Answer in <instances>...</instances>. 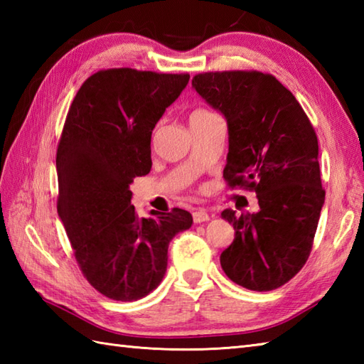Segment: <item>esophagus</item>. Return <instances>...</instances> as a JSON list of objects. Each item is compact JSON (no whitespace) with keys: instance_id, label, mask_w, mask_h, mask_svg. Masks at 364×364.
Wrapping results in <instances>:
<instances>
[{"instance_id":"34e87169","label":"esophagus","mask_w":364,"mask_h":364,"mask_svg":"<svg viewBox=\"0 0 364 364\" xmlns=\"http://www.w3.org/2000/svg\"><path fill=\"white\" fill-rule=\"evenodd\" d=\"M192 219H194L196 223H202L210 220V214H208L205 210H197L192 213Z\"/></svg>"}]
</instances>
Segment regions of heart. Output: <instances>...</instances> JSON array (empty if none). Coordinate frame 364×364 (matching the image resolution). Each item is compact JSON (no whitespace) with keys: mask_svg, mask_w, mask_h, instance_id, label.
Masks as SVG:
<instances>
[{"mask_svg":"<svg viewBox=\"0 0 364 364\" xmlns=\"http://www.w3.org/2000/svg\"><path fill=\"white\" fill-rule=\"evenodd\" d=\"M210 115H213V112L206 111V109H196L194 112L191 114L189 117V122H194V120H198V119H205V117H210Z\"/></svg>","mask_w":364,"mask_h":364,"instance_id":"heart-1","label":"heart"}]
</instances>
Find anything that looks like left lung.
Here are the masks:
<instances>
[{
    "label": "left lung",
    "mask_w": 364,
    "mask_h": 364,
    "mask_svg": "<svg viewBox=\"0 0 364 364\" xmlns=\"http://www.w3.org/2000/svg\"><path fill=\"white\" fill-rule=\"evenodd\" d=\"M192 87L227 120L223 178L231 188L257 192L259 205L253 214L222 211L235 241L222 252L220 266L242 288H280L310 257L326 202L318 137L296 97L272 75L200 73Z\"/></svg>",
    "instance_id": "1"
}]
</instances>
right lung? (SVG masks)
I'll return each instance as SVG.
<instances>
[{"label": "right lung", "mask_w": 364, "mask_h": 364, "mask_svg": "<svg viewBox=\"0 0 364 364\" xmlns=\"http://www.w3.org/2000/svg\"><path fill=\"white\" fill-rule=\"evenodd\" d=\"M189 75L109 68L84 81L58 145V214L84 277L103 296H149L167 270L175 235L191 213L173 208L139 219L129 184L151 168V133Z\"/></svg>", "instance_id": "obj_1"}]
</instances>
